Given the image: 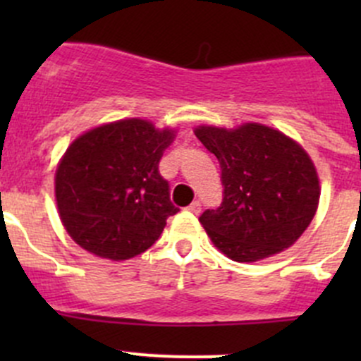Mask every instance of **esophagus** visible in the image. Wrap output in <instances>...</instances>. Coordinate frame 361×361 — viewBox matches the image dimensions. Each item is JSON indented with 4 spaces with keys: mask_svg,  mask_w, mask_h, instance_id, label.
I'll use <instances>...</instances> for the list:
<instances>
[{
    "mask_svg": "<svg viewBox=\"0 0 361 361\" xmlns=\"http://www.w3.org/2000/svg\"><path fill=\"white\" fill-rule=\"evenodd\" d=\"M201 209H202V206H201V202H199V201H194L190 204V206H188V211H192L194 214L201 213Z\"/></svg>",
    "mask_w": 361,
    "mask_h": 361,
    "instance_id": "34e87169",
    "label": "esophagus"
}]
</instances>
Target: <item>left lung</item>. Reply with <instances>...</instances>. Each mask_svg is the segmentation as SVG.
<instances>
[{"instance_id": "obj_1", "label": "left lung", "mask_w": 361, "mask_h": 361, "mask_svg": "<svg viewBox=\"0 0 361 361\" xmlns=\"http://www.w3.org/2000/svg\"><path fill=\"white\" fill-rule=\"evenodd\" d=\"M194 133L221 167L224 201L199 218L213 245L235 262L290 248L319 202L318 173L304 148L262 123L201 126Z\"/></svg>"}]
</instances>
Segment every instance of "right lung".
<instances>
[{
	"instance_id": "add662e5",
	"label": "right lung",
	"mask_w": 361,
	"mask_h": 361,
	"mask_svg": "<svg viewBox=\"0 0 361 361\" xmlns=\"http://www.w3.org/2000/svg\"><path fill=\"white\" fill-rule=\"evenodd\" d=\"M174 130L127 118L76 137L56 171V201L73 241L89 253L129 260L154 245L178 207L159 162Z\"/></svg>"
}]
</instances>
